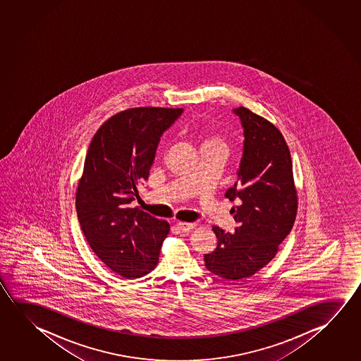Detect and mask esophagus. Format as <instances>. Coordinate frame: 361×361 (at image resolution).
Here are the masks:
<instances>
[{
  "instance_id": "1",
  "label": "esophagus",
  "mask_w": 361,
  "mask_h": 361,
  "mask_svg": "<svg viewBox=\"0 0 361 361\" xmlns=\"http://www.w3.org/2000/svg\"><path fill=\"white\" fill-rule=\"evenodd\" d=\"M195 226L196 225L194 224V223H178V224H176V228L181 231H192Z\"/></svg>"
}]
</instances>
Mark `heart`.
<instances>
[{"label": "heart", "mask_w": 361, "mask_h": 361, "mask_svg": "<svg viewBox=\"0 0 361 361\" xmlns=\"http://www.w3.org/2000/svg\"><path fill=\"white\" fill-rule=\"evenodd\" d=\"M202 145H223L224 146V140H223V137L218 136V135H209Z\"/></svg>", "instance_id": "1"}]
</instances>
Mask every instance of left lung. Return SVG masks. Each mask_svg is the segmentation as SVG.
<instances>
[{"mask_svg":"<svg viewBox=\"0 0 361 361\" xmlns=\"http://www.w3.org/2000/svg\"><path fill=\"white\" fill-rule=\"evenodd\" d=\"M234 113L245 140L238 188L225 196L240 200L233 209L238 228L231 234L213 226L218 247L204 255L207 269L229 281L252 277L276 257L298 207L290 148L281 130L245 106Z\"/></svg>","mask_w":361,"mask_h":361,"instance_id":"obj_1","label":"left lung"}]
</instances>
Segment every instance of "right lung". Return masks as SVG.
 Returning <instances> with one entry per match:
<instances>
[{
    "label": "right lung",
    "instance_id": "1",
    "mask_svg": "<svg viewBox=\"0 0 361 361\" xmlns=\"http://www.w3.org/2000/svg\"><path fill=\"white\" fill-rule=\"evenodd\" d=\"M183 108L137 106L116 113L89 145L75 207L89 247L128 279L154 271L170 231L166 220L130 207L147 180L161 136Z\"/></svg>",
    "mask_w": 361,
    "mask_h": 361
}]
</instances>
